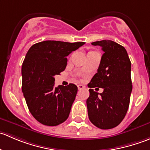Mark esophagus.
Returning <instances> with one entry per match:
<instances>
[{"label": "esophagus", "mask_w": 150, "mask_h": 150, "mask_svg": "<svg viewBox=\"0 0 150 150\" xmlns=\"http://www.w3.org/2000/svg\"><path fill=\"white\" fill-rule=\"evenodd\" d=\"M84 88H85V86H83V85H81V84L78 85V90H81V89Z\"/></svg>", "instance_id": "34e87169"}]
</instances>
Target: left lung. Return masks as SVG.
<instances>
[{
    "label": "left lung",
    "mask_w": 150,
    "mask_h": 150,
    "mask_svg": "<svg viewBox=\"0 0 150 150\" xmlns=\"http://www.w3.org/2000/svg\"><path fill=\"white\" fill-rule=\"evenodd\" d=\"M102 47L104 54L97 73L88 86L89 97L86 100L90 121L101 129H110L118 125L126 115L132 91L131 63L126 50L110 40L93 42ZM104 88L102 94L92 87Z\"/></svg>",
    "instance_id": "1"
}]
</instances>
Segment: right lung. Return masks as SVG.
I'll return each instance as SVG.
<instances>
[{
	"mask_svg": "<svg viewBox=\"0 0 150 150\" xmlns=\"http://www.w3.org/2000/svg\"><path fill=\"white\" fill-rule=\"evenodd\" d=\"M84 43L46 40L28 50L22 66V92L30 113L43 125H58L69 117L78 87H54V76L65 69L67 57Z\"/></svg>",
	"mask_w": 150,
	"mask_h": 150,
	"instance_id": "right-lung-1",
	"label": "right lung"
}]
</instances>
